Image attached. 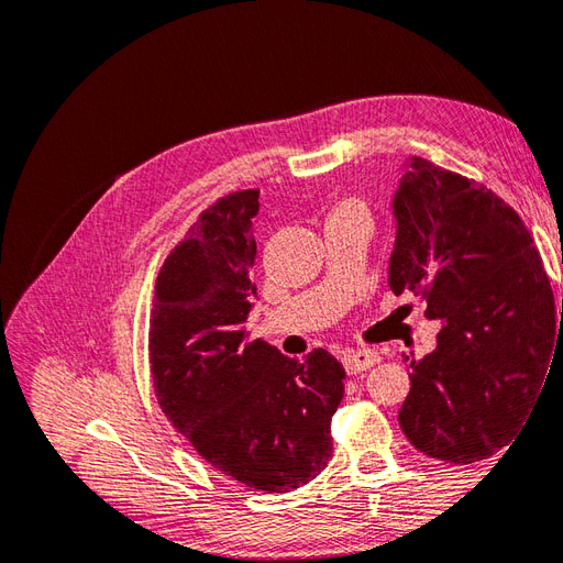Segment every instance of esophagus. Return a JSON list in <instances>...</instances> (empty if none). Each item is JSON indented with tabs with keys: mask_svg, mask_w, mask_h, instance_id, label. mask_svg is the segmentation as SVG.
<instances>
[{
	"mask_svg": "<svg viewBox=\"0 0 563 563\" xmlns=\"http://www.w3.org/2000/svg\"><path fill=\"white\" fill-rule=\"evenodd\" d=\"M378 362H380V356H378V352H373V350H352V352L343 354V366H345L350 376H356V373L376 366Z\"/></svg>",
	"mask_w": 563,
	"mask_h": 563,
	"instance_id": "34e87169",
	"label": "esophagus"
}]
</instances>
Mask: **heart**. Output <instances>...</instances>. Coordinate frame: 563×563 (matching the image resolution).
<instances>
[{"label": "heart", "mask_w": 563, "mask_h": 563, "mask_svg": "<svg viewBox=\"0 0 563 563\" xmlns=\"http://www.w3.org/2000/svg\"><path fill=\"white\" fill-rule=\"evenodd\" d=\"M331 218H360V220H366V223H368L371 213H368L366 203L362 199H345L333 209Z\"/></svg>", "instance_id": "b5f03b06"}]
</instances>
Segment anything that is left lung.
<instances>
[{"label":"left lung","instance_id":"left-lung-1","mask_svg":"<svg viewBox=\"0 0 563 563\" xmlns=\"http://www.w3.org/2000/svg\"><path fill=\"white\" fill-rule=\"evenodd\" d=\"M391 209L389 288L422 296L441 321L434 352L411 360L399 424L424 455L470 465L512 441L544 387L559 323L550 277L509 203L428 159L406 164Z\"/></svg>","mask_w":563,"mask_h":563}]
</instances>
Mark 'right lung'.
Instances as JSON below:
<instances>
[{
  "mask_svg": "<svg viewBox=\"0 0 563 563\" xmlns=\"http://www.w3.org/2000/svg\"><path fill=\"white\" fill-rule=\"evenodd\" d=\"M258 197H220L166 255L150 314V368L164 416L211 467L249 488L286 493L329 465L345 371L321 347L298 362L249 340Z\"/></svg>",
  "mask_w": 563,
  "mask_h": 563,
  "instance_id": "1",
  "label": "right lung"
}]
</instances>
